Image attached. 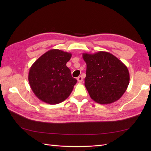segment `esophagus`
Returning a JSON list of instances; mask_svg holds the SVG:
<instances>
[{
    "instance_id": "esophagus-1",
    "label": "esophagus",
    "mask_w": 151,
    "mask_h": 151,
    "mask_svg": "<svg viewBox=\"0 0 151 151\" xmlns=\"http://www.w3.org/2000/svg\"><path fill=\"white\" fill-rule=\"evenodd\" d=\"M77 81H78V82H82V81H83V78H82V76H79L77 78Z\"/></svg>"
}]
</instances>
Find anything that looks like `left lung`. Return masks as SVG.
Masks as SVG:
<instances>
[{"label":"left lung","mask_w":151,"mask_h":151,"mask_svg":"<svg viewBox=\"0 0 151 151\" xmlns=\"http://www.w3.org/2000/svg\"><path fill=\"white\" fill-rule=\"evenodd\" d=\"M87 65L85 86L90 97L97 103L108 104L119 100L129 84L127 67L108 52L83 53Z\"/></svg>","instance_id":"left-lung-1"}]
</instances>
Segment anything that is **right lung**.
<instances>
[{
    "instance_id": "1",
    "label": "right lung",
    "mask_w": 151,
    "mask_h": 151,
    "mask_svg": "<svg viewBox=\"0 0 151 151\" xmlns=\"http://www.w3.org/2000/svg\"><path fill=\"white\" fill-rule=\"evenodd\" d=\"M71 53L51 49L41 56L28 73V81L36 97L45 103L56 104L69 97L76 84L66 63Z\"/></svg>"
}]
</instances>
